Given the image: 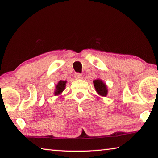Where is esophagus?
Masks as SVG:
<instances>
[{"instance_id": "esophagus-1", "label": "esophagus", "mask_w": 158, "mask_h": 158, "mask_svg": "<svg viewBox=\"0 0 158 158\" xmlns=\"http://www.w3.org/2000/svg\"><path fill=\"white\" fill-rule=\"evenodd\" d=\"M74 78L76 79H81L83 78V77H82V74H80V73H76L74 74Z\"/></svg>"}]
</instances>
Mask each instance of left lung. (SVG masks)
Here are the masks:
<instances>
[{"label": "left lung", "instance_id": "left-lung-1", "mask_svg": "<svg viewBox=\"0 0 158 158\" xmlns=\"http://www.w3.org/2000/svg\"><path fill=\"white\" fill-rule=\"evenodd\" d=\"M94 88H95L96 92L99 95L106 96L108 94V89L106 84L104 82H103L102 80L101 79H96L93 81Z\"/></svg>", "mask_w": 158, "mask_h": 158}]
</instances>
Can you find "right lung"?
Listing matches in <instances>:
<instances>
[{
    "label": "right lung",
    "instance_id": "obj_1",
    "mask_svg": "<svg viewBox=\"0 0 158 158\" xmlns=\"http://www.w3.org/2000/svg\"><path fill=\"white\" fill-rule=\"evenodd\" d=\"M66 83H67V81H62V80H60V81L58 82V84H56V89L55 91V96L59 95V94H60L64 90L65 86H66Z\"/></svg>",
    "mask_w": 158,
    "mask_h": 158
}]
</instances>
